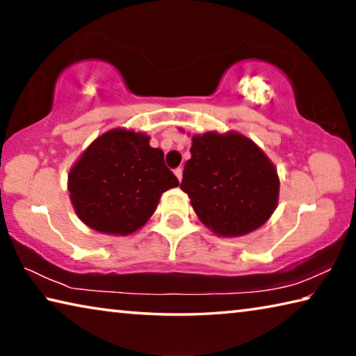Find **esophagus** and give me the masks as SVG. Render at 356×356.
Segmentation results:
<instances>
[{"label": "esophagus", "mask_w": 356, "mask_h": 356, "mask_svg": "<svg viewBox=\"0 0 356 356\" xmlns=\"http://www.w3.org/2000/svg\"><path fill=\"white\" fill-rule=\"evenodd\" d=\"M174 174H176V177L179 179V182H180V180H182V174H184V170H182V168H176V170H174Z\"/></svg>", "instance_id": "1"}]
</instances>
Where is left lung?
<instances>
[{
    "mask_svg": "<svg viewBox=\"0 0 356 356\" xmlns=\"http://www.w3.org/2000/svg\"><path fill=\"white\" fill-rule=\"evenodd\" d=\"M191 159L180 184L196 215L222 237L252 232L278 206L275 165L250 138L207 131L191 138Z\"/></svg>",
    "mask_w": 356,
    "mask_h": 356,
    "instance_id": "8db88e82",
    "label": "left lung"
}]
</instances>
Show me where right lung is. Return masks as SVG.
<instances>
[{
  "label": "right lung",
  "mask_w": 356,
  "mask_h": 356,
  "mask_svg": "<svg viewBox=\"0 0 356 356\" xmlns=\"http://www.w3.org/2000/svg\"><path fill=\"white\" fill-rule=\"evenodd\" d=\"M134 130L99 136L69 172L70 201L84 225L110 236H129L146 225L161 193L179 185L161 149Z\"/></svg>",
  "instance_id": "obj_1"
}]
</instances>
